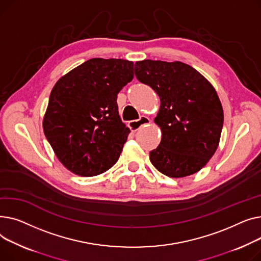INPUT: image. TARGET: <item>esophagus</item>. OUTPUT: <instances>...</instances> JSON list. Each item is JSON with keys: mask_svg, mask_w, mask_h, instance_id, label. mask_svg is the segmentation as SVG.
<instances>
[{"mask_svg": "<svg viewBox=\"0 0 261 261\" xmlns=\"http://www.w3.org/2000/svg\"><path fill=\"white\" fill-rule=\"evenodd\" d=\"M149 123H150L149 118H148V117H145V116H142V117H140V119L130 121L129 123H128V125H129L130 129H132L133 132H136V130L139 129V128H141L142 126H144V125H146V124H149Z\"/></svg>", "mask_w": 261, "mask_h": 261, "instance_id": "1", "label": "esophagus"}]
</instances>
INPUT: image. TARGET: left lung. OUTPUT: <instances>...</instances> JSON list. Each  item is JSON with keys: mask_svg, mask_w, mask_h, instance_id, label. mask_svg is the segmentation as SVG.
I'll return each instance as SVG.
<instances>
[{"mask_svg": "<svg viewBox=\"0 0 261 261\" xmlns=\"http://www.w3.org/2000/svg\"><path fill=\"white\" fill-rule=\"evenodd\" d=\"M135 74L160 98L154 121L162 137L158 147L149 151L151 164L171 178L200 171L215 154L223 125L215 88L200 72L179 61H139Z\"/></svg>", "mask_w": 261, "mask_h": 261, "instance_id": "obj_1", "label": "left lung"}]
</instances>
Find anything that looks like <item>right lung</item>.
Listing matches in <instances>:
<instances>
[{
    "instance_id": "obj_1",
    "label": "right lung",
    "mask_w": 261,
    "mask_h": 261,
    "mask_svg": "<svg viewBox=\"0 0 261 261\" xmlns=\"http://www.w3.org/2000/svg\"><path fill=\"white\" fill-rule=\"evenodd\" d=\"M133 78L132 61L94 58L55 84L43 130L68 171L97 176L118 161L130 130L119 116L117 96Z\"/></svg>"
}]
</instances>
